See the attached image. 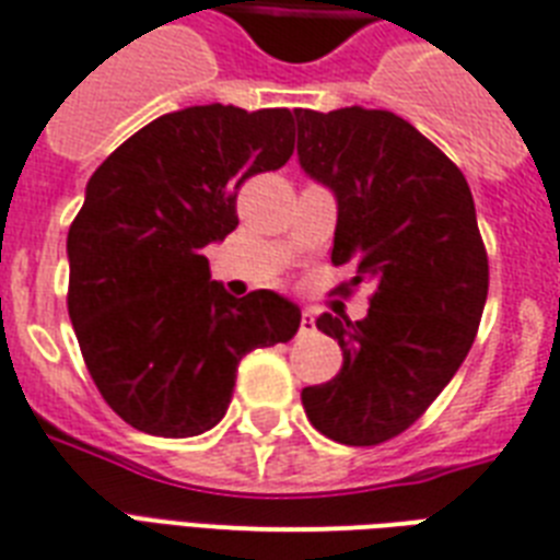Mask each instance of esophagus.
I'll return each instance as SVG.
<instances>
[{
	"mask_svg": "<svg viewBox=\"0 0 560 560\" xmlns=\"http://www.w3.org/2000/svg\"><path fill=\"white\" fill-rule=\"evenodd\" d=\"M301 332L303 335L315 332V315H312L308 308H303V315H301Z\"/></svg>",
	"mask_w": 560,
	"mask_h": 560,
	"instance_id": "34e87169",
	"label": "esophagus"
}]
</instances>
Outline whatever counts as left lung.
I'll return each mask as SVG.
<instances>
[{
  "mask_svg": "<svg viewBox=\"0 0 560 560\" xmlns=\"http://www.w3.org/2000/svg\"><path fill=\"white\" fill-rule=\"evenodd\" d=\"M298 159L338 202L332 262L373 283L370 312L317 317L341 343L332 382L301 393L308 422L341 445L407 431L471 350L489 294L471 187L440 147L384 109H298ZM343 289V285H341Z\"/></svg>",
  "mask_w": 560,
  "mask_h": 560,
  "instance_id": "left-lung-1",
  "label": "left lung"
}]
</instances>
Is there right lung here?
<instances>
[{"label": "right lung", "instance_id": "right-lung-1", "mask_svg": "<svg viewBox=\"0 0 560 560\" xmlns=\"http://www.w3.org/2000/svg\"><path fill=\"white\" fill-rule=\"evenodd\" d=\"M294 153L289 109L187 106L103 161L69 228V317L106 405L136 431H210L257 347L292 341L301 308L277 292L234 298L205 248L236 225V190Z\"/></svg>", "mask_w": 560, "mask_h": 560}]
</instances>
